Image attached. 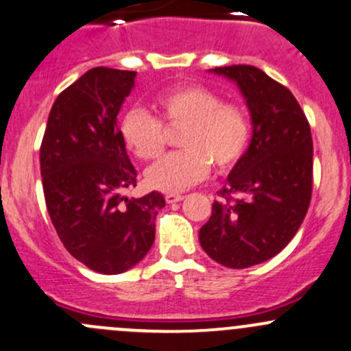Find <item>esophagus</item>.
Returning <instances> with one entry per match:
<instances>
[{
	"label": "esophagus",
	"instance_id": "obj_1",
	"mask_svg": "<svg viewBox=\"0 0 351 351\" xmlns=\"http://www.w3.org/2000/svg\"><path fill=\"white\" fill-rule=\"evenodd\" d=\"M183 195H178V193H166V197H165V200H166V204H178V202H182L183 200Z\"/></svg>",
	"mask_w": 351,
	"mask_h": 351
}]
</instances>
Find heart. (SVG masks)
<instances>
[{
  "mask_svg": "<svg viewBox=\"0 0 351 351\" xmlns=\"http://www.w3.org/2000/svg\"><path fill=\"white\" fill-rule=\"evenodd\" d=\"M168 128L183 129L178 146L183 151L161 158L146 169L147 186L178 193L206 178L210 165L223 173L241 160L249 145L247 112L235 102H223L219 92L202 86H178L161 92L154 101ZM163 123L146 109L132 108L119 123L123 143L139 160L163 153Z\"/></svg>",
  "mask_w": 351,
  "mask_h": 351,
  "instance_id": "obj_1",
  "label": "heart"
}]
</instances>
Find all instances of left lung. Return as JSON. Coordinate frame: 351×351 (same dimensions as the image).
<instances>
[{
  "mask_svg": "<svg viewBox=\"0 0 351 351\" xmlns=\"http://www.w3.org/2000/svg\"><path fill=\"white\" fill-rule=\"evenodd\" d=\"M241 88L252 139L200 228L215 263L245 269L279 254L300 230L313 193L309 123L289 88L252 65L212 69Z\"/></svg>",
  "mask_w": 351,
  "mask_h": 351,
  "instance_id": "1",
  "label": "left lung"
}]
</instances>
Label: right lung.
I'll list each match as a JSON object with an SVG mask.
<instances>
[{"label":"right lung","instance_id":"right-lung-1","mask_svg":"<svg viewBox=\"0 0 351 351\" xmlns=\"http://www.w3.org/2000/svg\"><path fill=\"white\" fill-rule=\"evenodd\" d=\"M136 72L95 67L58 94L40 146L43 193L65 249L101 274L141 263L154 242L163 195H124L136 169L117 128V114Z\"/></svg>","mask_w":351,"mask_h":351}]
</instances>
